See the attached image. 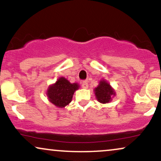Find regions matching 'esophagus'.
I'll return each instance as SVG.
<instances>
[{
    "instance_id": "1",
    "label": "esophagus",
    "mask_w": 161,
    "mask_h": 161,
    "mask_svg": "<svg viewBox=\"0 0 161 161\" xmlns=\"http://www.w3.org/2000/svg\"><path fill=\"white\" fill-rule=\"evenodd\" d=\"M82 87L83 88H88V82L87 81H83L82 82Z\"/></svg>"
}]
</instances>
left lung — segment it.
Listing matches in <instances>:
<instances>
[{
    "mask_svg": "<svg viewBox=\"0 0 161 161\" xmlns=\"http://www.w3.org/2000/svg\"><path fill=\"white\" fill-rule=\"evenodd\" d=\"M96 99L101 103H108L116 95V92L110 84L105 79H101L97 88L94 89Z\"/></svg>",
    "mask_w": 161,
    "mask_h": 161,
    "instance_id": "1",
    "label": "left lung"
}]
</instances>
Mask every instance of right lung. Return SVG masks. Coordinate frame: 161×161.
I'll return each instance as SVG.
<instances>
[{"mask_svg": "<svg viewBox=\"0 0 161 161\" xmlns=\"http://www.w3.org/2000/svg\"><path fill=\"white\" fill-rule=\"evenodd\" d=\"M78 83H71L64 77H60L46 91L49 101L58 108H64L72 101L74 92L79 88Z\"/></svg>", "mask_w": 161, "mask_h": 161, "instance_id": "add662e5", "label": "right lung"}]
</instances>
